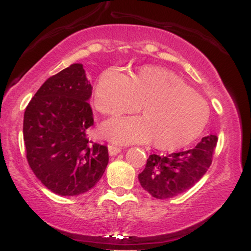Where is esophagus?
Listing matches in <instances>:
<instances>
[{
    "mask_svg": "<svg viewBox=\"0 0 251 251\" xmlns=\"http://www.w3.org/2000/svg\"><path fill=\"white\" fill-rule=\"evenodd\" d=\"M120 152H122V149H120L119 146L108 145V153H109V155H117L118 153H120Z\"/></svg>",
    "mask_w": 251,
    "mask_h": 251,
    "instance_id": "34e87169",
    "label": "esophagus"
}]
</instances>
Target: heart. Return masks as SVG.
I'll list each match as a JSON object with an SVG mask.
<instances>
[{"instance_id":"heart-1","label":"heart","mask_w":251,"mask_h":251,"mask_svg":"<svg viewBox=\"0 0 251 251\" xmlns=\"http://www.w3.org/2000/svg\"><path fill=\"white\" fill-rule=\"evenodd\" d=\"M143 105L144 117L114 119L102 133L116 143H148L171 151L194 142L208 123L206 100L175 72L158 66L143 67L133 76L109 68L96 87V106L106 116L133 113Z\"/></svg>"}]
</instances>
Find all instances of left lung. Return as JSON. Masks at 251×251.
<instances>
[{"mask_svg":"<svg viewBox=\"0 0 251 251\" xmlns=\"http://www.w3.org/2000/svg\"><path fill=\"white\" fill-rule=\"evenodd\" d=\"M217 135L201 138L197 146L165 155L151 154L145 169L138 176L140 185L158 200L185 192L205 175L212 163Z\"/></svg>","mask_w":251,"mask_h":251,"instance_id":"obj_1","label":"left lung"}]
</instances>
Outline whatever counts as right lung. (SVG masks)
<instances>
[{
	"label": "right lung",
	"mask_w": 251,
	"mask_h": 251,
	"mask_svg": "<svg viewBox=\"0 0 251 251\" xmlns=\"http://www.w3.org/2000/svg\"><path fill=\"white\" fill-rule=\"evenodd\" d=\"M92 86L81 63L48 77L25 111L24 140L34 175L51 192L77 196L99 181L108 149L87 138Z\"/></svg>",
	"instance_id": "right-lung-1"
}]
</instances>
